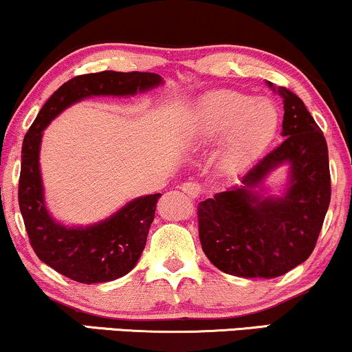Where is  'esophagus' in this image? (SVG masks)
I'll return each instance as SVG.
<instances>
[{"instance_id":"34e87169","label":"esophagus","mask_w":352,"mask_h":352,"mask_svg":"<svg viewBox=\"0 0 352 352\" xmlns=\"http://www.w3.org/2000/svg\"><path fill=\"white\" fill-rule=\"evenodd\" d=\"M182 192L187 193L188 197H192V199H199L200 193H201V188L200 185H197L195 182H185V184H182Z\"/></svg>"}]
</instances>
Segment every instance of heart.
Listing matches in <instances>:
<instances>
[{"mask_svg":"<svg viewBox=\"0 0 352 352\" xmlns=\"http://www.w3.org/2000/svg\"><path fill=\"white\" fill-rule=\"evenodd\" d=\"M280 112L270 99L232 89L201 94L185 116L184 131L192 142L221 139V157L230 167H241L268 147L278 131Z\"/></svg>","mask_w":352,"mask_h":352,"instance_id":"b5f03b06","label":"heart"}]
</instances>
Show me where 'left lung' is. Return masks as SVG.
<instances>
[{"label": "left lung", "instance_id": "8db88e82", "mask_svg": "<svg viewBox=\"0 0 352 352\" xmlns=\"http://www.w3.org/2000/svg\"><path fill=\"white\" fill-rule=\"evenodd\" d=\"M281 96L283 137L241 175L240 184L199 204L204 253L223 273L276 278L313 253L331 200L328 144L305 102L286 87ZM287 167L280 194L264 185L272 171Z\"/></svg>", "mask_w": 352, "mask_h": 352}]
</instances>
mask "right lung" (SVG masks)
I'll return each instance as SVG.
<instances>
[{
  "label": "right lung",
  "mask_w": 352,
  "mask_h": 352,
  "mask_svg": "<svg viewBox=\"0 0 352 352\" xmlns=\"http://www.w3.org/2000/svg\"><path fill=\"white\" fill-rule=\"evenodd\" d=\"M162 84L164 79L153 72L104 71L78 76L64 82L46 100L24 135L18 190L24 227L39 260L71 280L92 285L117 280L131 272L145 248L162 193L137 197L98 223L64 225L46 207L39 165L44 129L60 112L84 99L132 98L137 92L142 94Z\"/></svg>",
  "instance_id": "obj_1"
}]
</instances>
